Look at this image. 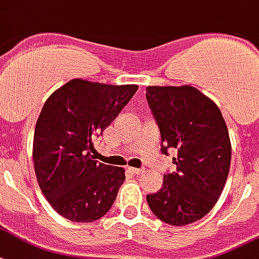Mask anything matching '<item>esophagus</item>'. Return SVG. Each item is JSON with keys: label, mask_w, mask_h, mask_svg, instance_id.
Wrapping results in <instances>:
<instances>
[{"label": "esophagus", "mask_w": 259, "mask_h": 259, "mask_svg": "<svg viewBox=\"0 0 259 259\" xmlns=\"http://www.w3.org/2000/svg\"><path fill=\"white\" fill-rule=\"evenodd\" d=\"M130 171L133 174H143V171H144V168H136V167H130Z\"/></svg>", "instance_id": "obj_1"}]
</instances>
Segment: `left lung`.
<instances>
[{
    "label": "left lung",
    "instance_id": "obj_1",
    "mask_svg": "<svg viewBox=\"0 0 259 259\" xmlns=\"http://www.w3.org/2000/svg\"><path fill=\"white\" fill-rule=\"evenodd\" d=\"M145 95L160 132L162 154L177 151V170L164 174L162 188L147 195V202L160 221L188 225L211 210L227 183V123L215 103L192 86H148Z\"/></svg>",
    "mask_w": 259,
    "mask_h": 259
}]
</instances>
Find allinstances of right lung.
Returning a JSON list of instances; mask_svg holds the SVG:
<instances>
[{
	"label": "right lung",
	"mask_w": 259,
	"mask_h": 259,
	"mask_svg": "<svg viewBox=\"0 0 259 259\" xmlns=\"http://www.w3.org/2000/svg\"><path fill=\"white\" fill-rule=\"evenodd\" d=\"M137 89L72 79L42 107L34 132V167L44 196L67 220L93 222L115 202L124 170L95 160L93 140Z\"/></svg>",
	"instance_id": "right-lung-1"
}]
</instances>
